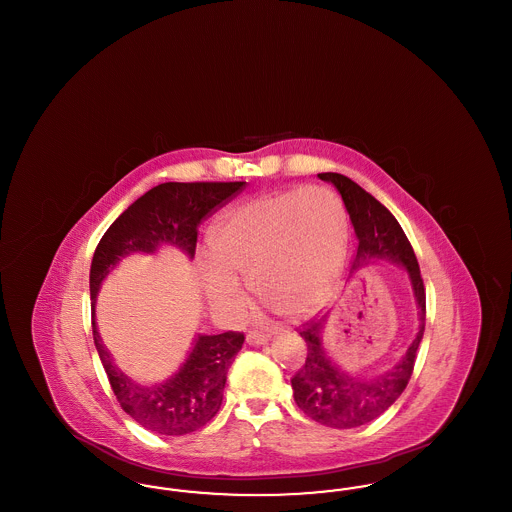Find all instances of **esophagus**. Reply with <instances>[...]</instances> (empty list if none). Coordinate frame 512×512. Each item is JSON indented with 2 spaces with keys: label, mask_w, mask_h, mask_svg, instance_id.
Returning <instances> with one entry per match:
<instances>
[{
  "label": "esophagus",
  "mask_w": 512,
  "mask_h": 512,
  "mask_svg": "<svg viewBox=\"0 0 512 512\" xmlns=\"http://www.w3.org/2000/svg\"><path fill=\"white\" fill-rule=\"evenodd\" d=\"M268 340H270V334H263V332H249L247 334L249 345H265Z\"/></svg>",
  "instance_id": "esophagus-1"
}]
</instances>
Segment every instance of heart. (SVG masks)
<instances>
[{
    "label": "heart",
    "mask_w": 512,
    "mask_h": 512,
    "mask_svg": "<svg viewBox=\"0 0 512 512\" xmlns=\"http://www.w3.org/2000/svg\"><path fill=\"white\" fill-rule=\"evenodd\" d=\"M211 249L215 259H201L199 274L220 317H242V276L276 313L301 318L322 307L340 280L347 215L326 188L259 195L220 217Z\"/></svg>",
    "instance_id": "1"
}]
</instances>
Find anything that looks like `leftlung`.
<instances>
[{
  "mask_svg": "<svg viewBox=\"0 0 512 512\" xmlns=\"http://www.w3.org/2000/svg\"><path fill=\"white\" fill-rule=\"evenodd\" d=\"M320 180L330 182L340 192L357 236V255L353 270L370 261H390L405 268L411 280L418 309V332L399 363L384 374L365 378L343 372L322 345L324 318L307 322L299 330L307 343V359L292 378L293 399L297 407L330 428H357L386 413L407 388L413 374L416 349L424 336L426 292L413 245L390 211L351 178L338 172H320Z\"/></svg>",
  "mask_w": 512,
  "mask_h": 512,
  "instance_id": "8db88e82",
  "label": "left lung"
}]
</instances>
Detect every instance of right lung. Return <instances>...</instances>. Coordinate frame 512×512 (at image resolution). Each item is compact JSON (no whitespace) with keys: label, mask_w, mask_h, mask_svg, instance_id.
Wrapping results in <instances>:
<instances>
[{"label":"right lung","mask_w":512,"mask_h":512,"mask_svg":"<svg viewBox=\"0 0 512 512\" xmlns=\"http://www.w3.org/2000/svg\"><path fill=\"white\" fill-rule=\"evenodd\" d=\"M245 182H165L138 197L99 240L90 267L92 332L109 384L130 414L149 432L184 436L205 426L222 403L228 368L244 345L242 332L217 336L197 334L186 361L161 384H138L113 363L96 324V295L107 274L132 253H155L172 245L194 259L197 226L230 197L242 192Z\"/></svg>","instance_id":"right-lung-1"}]
</instances>
